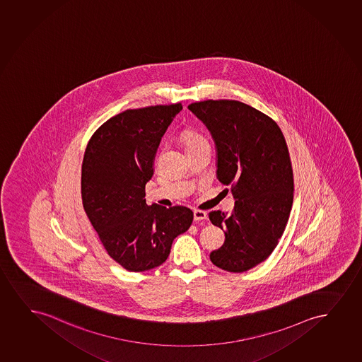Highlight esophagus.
I'll return each instance as SVG.
<instances>
[{
	"instance_id": "34e87169",
	"label": "esophagus",
	"mask_w": 362,
	"mask_h": 362,
	"mask_svg": "<svg viewBox=\"0 0 362 362\" xmlns=\"http://www.w3.org/2000/svg\"><path fill=\"white\" fill-rule=\"evenodd\" d=\"M207 214L202 210H194V221L206 220Z\"/></svg>"
}]
</instances>
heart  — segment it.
Wrapping results in <instances>:
<instances>
[{
    "label": "heart",
    "mask_w": 362,
    "mask_h": 362,
    "mask_svg": "<svg viewBox=\"0 0 362 362\" xmlns=\"http://www.w3.org/2000/svg\"><path fill=\"white\" fill-rule=\"evenodd\" d=\"M182 140H183L184 146H185L187 150L192 148L194 146L202 144V142L206 141L204 137L200 136V135L195 132H192V130L184 132L183 135H182Z\"/></svg>",
    "instance_id": "obj_1"
}]
</instances>
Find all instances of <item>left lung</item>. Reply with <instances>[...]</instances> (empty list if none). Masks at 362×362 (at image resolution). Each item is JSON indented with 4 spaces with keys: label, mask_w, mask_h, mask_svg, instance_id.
Segmentation results:
<instances>
[{
    "label": "left lung",
    "mask_w": 362,
    "mask_h": 362,
    "mask_svg": "<svg viewBox=\"0 0 362 362\" xmlns=\"http://www.w3.org/2000/svg\"><path fill=\"white\" fill-rule=\"evenodd\" d=\"M211 132L217 178L230 185L235 209L211 211L225 243L210 254L217 268L243 272L275 249L293 202V172L285 137L272 117L238 100H204L188 105Z\"/></svg>",
    "instance_id": "1"
}]
</instances>
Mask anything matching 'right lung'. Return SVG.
<instances>
[{
  "label": "right lung",
  "mask_w": 362,
  "mask_h": 362,
  "mask_svg": "<svg viewBox=\"0 0 362 362\" xmlns=\"http://www.w3.org/2000/svg\"><path fill=\"white\" fill-rule=\"evenodd\" d=\"M182 104L127 109L97 129L86 148L81 194L87 216L110 258L129 272L157 268L174 238L193 222L185 206L146 204L153 160Z\"/></svg>",
  "instance_id": "obj_1"
}]
</instances>
